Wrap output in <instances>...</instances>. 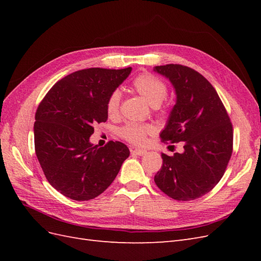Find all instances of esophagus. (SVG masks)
I'll return each instance as SVG.
<instances>
[{
	"instance_id": "obj_1",
	"label": "esophagus",
	"mask_w": 261,
	"mask_h": 261,
	"mask_svg": "<svg viewBox=\"0 0 261 261\" xmlns=\"http://www.w3.org/2000/svg\"><path fill=\"white\" fill-rule=\"evenodd\" d=\"M130 151L133 154H136V155H144L147 153V151L144 149H132Z\"/></svg>"
}]
</instances>
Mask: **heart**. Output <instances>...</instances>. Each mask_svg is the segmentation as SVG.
Returning a JSON list of instances; mask_svg holds the SVG:
<instances>
[{
	"mask_svg": "<svg viewBox=\"0 0 261 261\" xmlns=\"http://www.w3.org/2000/svg\"><path fill=\"white\" fill-rule=\"evenodd\" d=\"M133 87L151 107H159L168 96V86L156 76L143 73L133 81ZM122 94L120 90H113L107 101L109 116H115L120 111ZM151 125L127 123L120 129V136L135 145H144L147 136L153 133Z\"/></svg>",
	"mask_w": 261,
	"mask_h": 261,
	"instance_id": "obj_1",
	"label": "heart"
}]
</instances>
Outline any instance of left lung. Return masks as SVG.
I'll use <instances>...</instances> for the list:
<instances>
[{
    "instance_id": "left-lung-1",
    "label": "left lung",
    "mask_w": 261,
    "mask_h": 261,
    "mask_svg": "<svg viewBox=\"0 0 261 261\" xmlns=\"http://www.w3.org/2000/svg\"><path fill=\"white\" fill-rule=\"evenodd\" d=\"M169 78L176 93L163 143L181 141L184 152L162 153L156 186L175 200L188 201L206 195L222 178L233 151L230 117L213 86L195 69L179 64L155 66Z\"/></svg>"
}]
</instances>
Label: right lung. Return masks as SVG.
Segmentation results:
<instances>
[{
	"instance_id": "add662e5",
	"label": "right lung",
	"mask_w": 261,
	"mask_h": 261,
	"mask_svg": "<svg viewBox=\"0 0 261 261\" xmlns=\"http://www.w3.org/2000/svg\"><path fill=\"white\" fill-rule=\"evenodd\" d=\"M130 72L132 67L77 70L55 84L37 109L38 161L49 183L70 199L85 201L103 193L129 155L120 141L99 148L89 137L94 124L107 122L108 98Z\"/></svg>"
}]
</instances>
